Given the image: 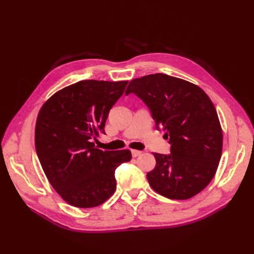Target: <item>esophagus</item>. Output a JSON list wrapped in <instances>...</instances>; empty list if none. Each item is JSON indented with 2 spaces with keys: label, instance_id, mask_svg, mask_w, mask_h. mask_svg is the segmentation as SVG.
<instances>
[{
  "label": "esophagus",
  "instance_id": "34e87169",
  "mask_svg": "<svg viewBox=\"0 0 254 254\" xmlns=\"http://www.w3.org/2000/svg\"><path fill=\"white\" fill-rule=\"evenodd\" d=\"M131 153H132V157L133 158H136V157H139L141 153H142V151H140V150H135V149H132L131 150Z\"/></svg>",
  "mask_w": 254,
  "mask_h": 254
}]
</instances>
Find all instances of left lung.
I'll list each match as a JSON object with an SVG mask.
<instances>
[{
    "instance_id": "obj_1",
    "label": "left lung",
    "mask_w": 254,
    "mask_h": 254,
    "mask_svg": "<svg viewBox=\"0 0 254 254\" xmlns=\"http://www.w3.org/2000/svg\"><path fill=\"white\" fill-rule=\"evenodd\" d=\"M130 93L142 99L157 129L170 139V155L153 153L150 187L177 200L200 193L215 176L222 150V130L210 97L196 84L162 73L131 80L126 95Z\"/></svg>"
}]
</instances>
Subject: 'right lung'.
<instances>
[{"label":"right lung","instance_id":"obj_1","mask_svg":"<svg viewBox=\"0 0 254 254\" xmlns=\"http://www.w3.org/2000/svg\"><path fill=\"white\" fill-rule=\"evenodd\" d=\"M128 81L81 80L43 104L35 146L51 186L64 201L88 209L104 203L117 189L115 170L131 152L101 150L93 140L105 134L106 120Z\"/></svg>","mask_w":254,"mask_h":254}]
</instances>
